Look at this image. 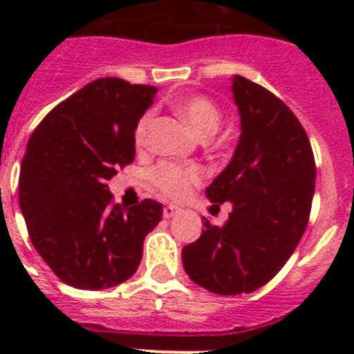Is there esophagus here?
Segmentation results:
<instances>
[{"label":"esophagus","instance_id":"obj_1","mask_svg":"<svg viewBox=\"0 0 354 354\" xmlns=\"http://www.w3.org/2000/svg\"><path fill=\"white\" fill-rule=\"evenodd\" d=\"M180 212V207L179 205H167V207L162 209V216H165V218H168V220H170V218H174V216H177Z\"/></svg>","mask_w":354,"mask_h":354}]
</instances>
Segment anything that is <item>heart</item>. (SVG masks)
I'll use <instances>...</instances> for the list:
<instances>
[{
	"mask_svg": "<svg viewBox=\"0 0 354 354\" xmlns=\"http://www.w3.org/2000/svg\"><path fill=\"white\" fill-rule=\"evenodd\" d=\"M175 109L192 126V129L198 133L200 136H204V138L212 136L220 127V109L207 97H183L179 101H175ZM150 122H152V115L145 113L136 124V129H134V143H136V147H145ZM202 177H204L202 168L179 167V165H171V162L159 165L154 171V183L159 187V192L175 200L186 198L192 193V187L196 186L202 180Z\"/></svg>",
	"mask_w": 354,
	"mask_h": 354,
	"instance_id": "b5f03b06",
	"label": "heart"
}]
</instances>
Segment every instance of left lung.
<instances>
[{"label":"left lung","instance_id":"left-lung-1","mask_svg":"<svg viewBox=\"0 0 354 354\" xmlns=\"http://www.w3.org/2000/svg\"><path fill=\"white\" fill-rule=\"evenodd\" d=\"M241 134L234 156L205 189L218 204L230 202L223 227L204 221L202 236L183 248L184 271L221 296L253 292L282 270L310 216L315 161L296 115L270 90L232 77Z\"/></svg>","mask_w":354,"mask_h":354}]
</instances>
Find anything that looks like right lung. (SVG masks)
Masks as SVG:
<instances>
[{
	"label": "right lung",
	"instance_id": "add662e5",
	"mask_svg": "<svg viewBox=\"0 0 354 354\" xmlns=\"http://www.w3.org/2000/svg\"><path fill=\"white\" fill-rule=\"evenodd\" d=\"M156 86L101 77L39 124L19 175L30 239L67 286L109 289L138 270L143 239L162 218L156 200L113 204L108 180L134 159V129Z\"/></svg>",
	"mask_w": 354,
	"mask_h": 354
}]
</instances>
